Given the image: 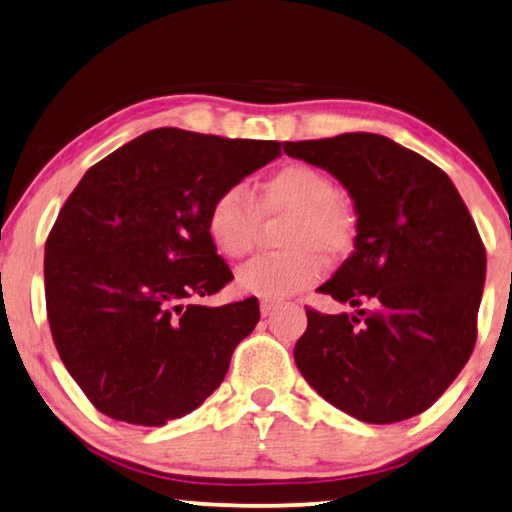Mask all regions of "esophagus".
<instances>
[{
    "label": "esophagus",
    "mask_w": 512,
    "mask_h": 512,
    "mask_svg": "<svg viewBox=\"0 0 512 512\" xmlns=\"http://www.w3.org/2000/svg\"><path fill=\"white\" fill-rule=\"evenodd\" d=\"M276 308H279V303H276V301H270V299L261 301V315L263 317H270Z\"/></svg>",
    "instance_id": "esophagus-1"
}]
</instances>
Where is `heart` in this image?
I'll return each mask as SVG.
<instances>
[{
  "label": "heart",
  "mask_w": 512,
  "mask_h": 512,
  "mask_svg": "<svg viewBox=\"0 0 512 512\" xmlns=\"http://www.w3.org/2000/svg\"><path fill=\"white\" fill-rule=\"evenodd\" d=\"M335 195V182L324 170L288 164L265 179L256 202L242 184L222 188L206 209V236L220 256L240 261L254 247L261 213L290 215L281 236L288 251L254 258L238 272L236 283L242 292L270 301L292 297L321 279L324 263L317 249L335 256L353 238V213Z\"/></svg>",
  "instance_id": "1"
}]
</instances>
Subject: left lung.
Returning <instances> with one entry per match:
<instances>
[{
    "instance_id": "8db88e82",
    "label": "left lung",
    "mask_w": 512,
    "mask_h": 512,
    "mask_svg": "<svg viewBox=\"0 0 512 512\" xmlns=\"http://www.w3.org/2000/svg\"><path fill=\"white\" fill-rule=\"evenodd\" d=\"M283 150L337 177L357 213L355 251L319 288L357 312L306 308L297 369L362 423L423 414L477 342L486 247L468 206L441 168L382 134L285 141Z\"/></svg>"
}]
</instances>
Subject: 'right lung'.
<instances>
[{
	"label": "right lung",
	"instance_id": "add662e5",
	"mask_svg": "<svg viewBox=\"0 0 512 512\" xmlns=\"http://www.w3.org/2000/svg\"><path fill=\"white\" fill-rule=\"evenodd\" d=\"M281 155L279 141L157 128L98 161L44 245L47 317L62 364L114 420L161 427L191 414L261 319L258 301L200 306L233 274L206 209Z\"/></svg>",
	"mask_w": 512,
	"mask_h": 512
}]
</instances>
